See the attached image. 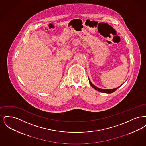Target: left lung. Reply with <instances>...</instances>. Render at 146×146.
I'll return each instance as SVG.
<instances>
[{
    "label": "left lung",
    "instance_id": "1",
    "mask_svg": "<svg viewBox=\"0 0 146 146\" xmlns=\"http://www.w3.org/2000/svg\"><path fill=\"white\" fill-rule=\"evenodd\" d=\"M88 78H89V77H88ZM89 83L90 84L91 86L94 89H95V90L98 91H100V92H104V93H107V94H111V93L114 92L115 91L117 90L119 88H120V87L122 85V84H121L120 86H118V87L116 88H114V89H102L97 88V86H96L95 85H94L91 82L90 80L89 79Z\"/></svg>",
    "mask_w": 146,
    "mask_h": 146
}]
</instances>
